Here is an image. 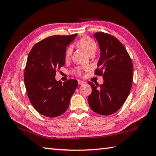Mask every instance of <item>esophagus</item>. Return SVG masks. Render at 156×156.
<instances>
[{
  "label": "esophagus",
  "mask_w": 156,
  "mask_h": 156,
  "mask_svg": "<svg viewBox=\"0 0 156 156\" xmlns=\"http://www.w3.org/2000/svg\"><path fill=\"white\" fill-rule=\"evenodd\" d=\"M78 84H80V85L84 84V81H82V80H78Z\"/></svg>",
  "instance_id": "obj_1"
}]
</instances>
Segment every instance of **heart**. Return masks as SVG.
I'll return each instance as SVG.
<instances>
[{
    "instance_id": "b5f03b06",
    "label": "heart",
    "mask_w": 156,
    "mask_h": 156,
    "mask_svg": "<svg viewBox=\"0 0 156 156\" xmlns=\"http://www.w3.org/2000/svg\"><path fill=\"white\" fill-rule=\"evenodd\" d=\"M77 44L78 46H80L85 52H87L88 54H90V53H94L96 50H97V43L95 42L93 39L88 37V36H83V37H82L80 39H78V41H77ZM72 53V48L71 46H69L66 51V58L69 59L70 58ZM89 69H90V67H89V66H84L83 68L78 67L74 69V72L76 74L80 76L82 75V72L88 71Z\"/></svg>"
}]
</instances>
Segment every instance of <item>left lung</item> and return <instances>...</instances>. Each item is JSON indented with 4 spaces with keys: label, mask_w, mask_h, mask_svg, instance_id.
<instances>
[{
    "label": "left lung",
    "mask_w": 156,
    "mask_h": 156,
    "mask_svg": "<svg viewBox=\"0 0 156 156\" xmlns=\"http://www.w3.org/2000/svg\"><path fill=\"white\" fill-rule=\"evenodd\" d=\"M101 49L96 75L102 76L104 82L98 85L91 82L92 92L88 101L96 113L110 115L124 104L133 82V66L124 45L114 36L104 32L94 34Z\"/></svg>",
    "instance_id": "left-lung-1"
}]
</instances>
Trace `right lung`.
I'll return each instance as SVG.
<instances>
[{
	"mask_svg": "<svg viewBox=\"0 0 156 156\" xmlns=\"http://www.w3.org/2000/svg\"><path fill=\"white\" fill-rule=\"evenodd\" d=\"M77 34L54 35L37 43L29 52L24 82L29 101L35 110L48 117H56L67 110L78 81L55 80L56 70L65 64L67 46Z\"/></svg>",
	"mask_w": 156,
	"mask_h": 156,
	"instance_id": "add662e5",
	"label": "right lung"
}]
</instances>
